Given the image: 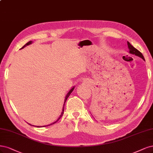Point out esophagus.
I'll return each instance as SVG.
<instances>
[{
	"label": "esophagus",
	"instance_id": "1",
	"mask_svg": "<svg viewBox=\"0 0 153 153\" xmlns=\"http://www.w3.org/2000/svg\"><path fill=\"white\" fill-rule=\"evenodd\" d=\"M84 83H87V80H84Z\"/></svg>",
	"mask_w": 153,
	"mask_h": 153
}]
</instances>
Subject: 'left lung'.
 <instances>
[{"mask_svg":"<svg viewBox=\"0 0 153 153\" xmlns=\"http://www.w3.org/2000/svg\"><path fill=\"white\" fill-rule=\"evenodd\" d=\"M127 44H128V49H129V53H130L131 54H135V56H139V57H141V58L145 60L143 54H142L140 51H139L137 49H135L134 46L131 45L128 42H127Z\"/></svg>","mask_w":153,"mask_h":153,"instance_id":"8db88e82","label":"left lung"}]
</instances>
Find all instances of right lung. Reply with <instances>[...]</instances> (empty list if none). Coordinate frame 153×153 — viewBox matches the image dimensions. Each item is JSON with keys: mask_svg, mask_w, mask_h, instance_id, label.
<instances>
[{"mask_svg": "<svg viewBox=\"0 0 153 153\" xmlns=\"http://www.w3.org/2000/svg\"><path fill=\"white\" fill-rule=\"evenodd\" d=\"M33 42L32 41H30V42H28V43H26L23 47H22V49H23V48H24V47H26V45H30V44H31V43H32ZM74 88H75V87H73L71 89V90L69 91V92H68V93L67 94V95H66V97H65V102H64V104H63V107H62V113H61V115H60V117L58 118V119H57V121H56V122H54V123H52V124H51V125H52V124H54V123H56L57 122V121H58L60 118H61V117H62V114H63V113H64V109H65V102H66V100H67V99H68V97H69L70 96V95L71 94V93L73 92V90H74ZM29 125H30V124H29ZM49 125H47V126H49ZM45 127H46V126H45Z\"/></svg>", "mask_w": 153, "mask_h": 153, "instance_id": "obj_1", "label": "right lung"}]
</instances>
